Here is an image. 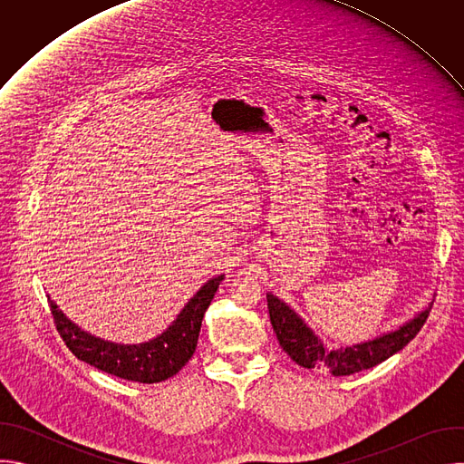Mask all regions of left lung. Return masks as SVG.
I'll return each instance as SVG.
<instances>
[{"instance_id":"obj_1","label":"left lung","mask_w":464,"mask_h":464,"mask_svg":"<svg viewBox=\"0 0 464 464\" xmlns=\"http://www.w3.org/2000/svg\"><path fill=\"white\" fill-rule=\"evenodd\" d=\"M266 299L270 321L283 351L304 369H328L334 376H349L371 369L402 351L419 334L433 304L430 303L426 310L419 312L392 333L382 334L371 342L328 351L314 334V330L285 301L272 292L266 294Z\"/></svg>"}]
</instances>
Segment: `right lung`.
<instances>
[{
	"label": "right lung",
	"instance_id": "add662e5",
	"mask_svg": "<svg viewBox=\"0 0 464 464\" xmlns=\"http://www.w3.org/2000/svg\"><path fill=\"white\" fill-rule=\"evenodd\" d=\"M222 279L224 276L208 281L183 306L176 321L163 334L138 345L111 343L84 333L79 324L58 310L56 303L51 301L49 295L47 299L60 338L79 360L122 380L158 383L174 376L192 358L198 336H200L204 314L209 308Z\"/></svg>",
	"mask_w": 464,
	"mask_h": 464
}]
</instances>
